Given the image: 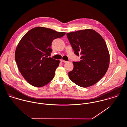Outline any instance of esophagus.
Instances as JSON below:
<instances>
[{
  "label": "esophagus",
  "instance_id": "1",
  "mask_svg": "<svg viewBox=\"0 0 127 127\" xmlns=\"http://www.w3.org/2000/svg\"><path fill=\"white\" fill-rule=\"evenodd\" d=\"M61 62H63V63H66V62H67V61H64V60H63V59L61 60Z\"/></svg>",
  "mask_w": 127,
  "mask_h": 127
}]
</instances>
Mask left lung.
<instances>
[{
    "label": "left lung",
    "instance_id": "obj_1",
    "mask_svg": "<svg viewBox=\"0 0 127 127\" xmlns=\"http://www.w3.org/2000/svg\"><path fill=\"white\" fill-rule=\"evenodd\" d=\"M68 39L80 62H74L73 69L68 72L69 79L86 88L95 84L105 74L110 56L106 43L95 31L86 29L66 33Z\"/></svg>",
    "mask_w": 127,
    "mask_h": 127
}]
</instances>
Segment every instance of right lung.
I'll use <instances>...</instances> for the list:
<instances>
[{"instance_id": "right-lung-1", "label": "right lung", "mask_w": 127, "mask_h": 127, "mask_svg": "<svg viewBox=\"0 0 127 127\" xmlns=\"http://www.w3.org/2000/svg\"><path fill=\"white\" fill-rule=\"evenodd\" d=\"M52 29L36 27L21 39L15 51V61L22 76L36 87L49 83L54 77L60 61L49 57L52 41L65 35Z\"/></svg>"}]
</instances>
